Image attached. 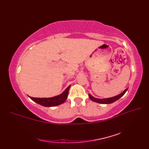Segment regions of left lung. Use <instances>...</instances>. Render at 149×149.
I'll return each instance as SVG.
<instances>
[{
	"label": "left lung",
	"instance_id": "obj_1",
	"mask_svg": "<svg viewBox=\"0 0 149 149\" xmlns=\"http://www.w3.org/2000/svg\"><path fill=\"white\" fill-rule=\"evenodd\" d=\"M128 88L127 89H125L124 91H123L122 93H120L118 95H116L115 97H113L111 98H109V99H96V98H95L93 97H92L91 95H89V97L90 98V99L91 100L94 101V102H99L100 104H111V103H113L114 102H115L116 100H118L120 97H122L123 95L125 94V93L127 91Z\"/></svg>",
	"mask_w": 149,
	"mask_h": 149
}]
</instances>
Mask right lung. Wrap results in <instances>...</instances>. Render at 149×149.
<instances>
[{
	"instance_id": "right-lung-1",
	"label": "right lung",
	"mask_w": 149,
	"mask_h": 149,
	"mask_svg": "<svg viewBox=\"0 0 149 149\" xmlns=\"http://www.w3.org/2000/svg\"><path fill=\"white\" fill-rule=\"evenodd\" d=\"M71 86H69L63 92L59 95L51 98H34L29 97L34 102L45 107H53L58 106L65 102L67 99L68 91Z\"/></svg>"
}]
</instances>
